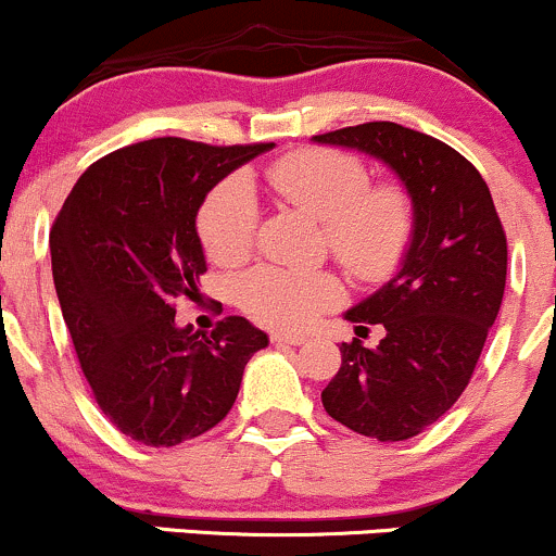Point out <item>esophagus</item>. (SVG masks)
<instances>
[{"instance_id": "esophagus-1", "label": "esophagus", "mask_w": 556, "mask_h": 556, "mask_svg": "<svg viewBox=\"0 0 556 556\" xmlns=\"http://www.w3.org/2000/svg\"><path fill=\"white\" fill-rule=\"evenodd\" d=\"M273 344H289V348H302V344H307L309 339L304 337V333H289V331H276L270 337Z\"/></svg>"}]
</instances>
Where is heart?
<instances>
[{
  "label": "heart",
  "instance_id": "heart-1",
  "mask_svg": "<svg viewBox=\"0 0 556 556\" xmlns=\"http://www.w3.org/2000/svg\"><path fill=\"white\" fill-rule=\"evenodd\" d=\"M267 185L283 204L324 225L328 252L355 278H381L395 267L410 236V201L397 185L368 188L366 166L331 151H296L267 169ZM256 199L243 180L212 190L199 212V236L217 265H241L256 236ZM241 307L273 328L307 326L339 300V283L324 270L262 265L238 286Z\"/></svg>",
  "mask_w": 556,
  "mask_h": 556
}]
</instances>
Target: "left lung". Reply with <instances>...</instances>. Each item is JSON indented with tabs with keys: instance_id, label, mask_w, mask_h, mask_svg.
<instances>
[{
	"instance_id": "obj_1",
	"label": "left lung",
	"mask_w": 556,
	"mask_h": 556,
	"mask_svg": "<svg viewBox=\"0 0 556 556\" xmlns=\"http://www.w3.org/2000/svg\"><path fill=\"white\" fill-rule=\"evenodd\" d=\"M387 166L414 208L397 273L344 313L355 333L384 328L376 348L342 342V368L320 392L352 432L381 443L408 440L467 390L506 286V236L491 190L462 153L392 122L315 135Z\"/></svg>"
}]
</instances>
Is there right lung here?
I'll return each instance as SVG.
<instances>
[{
    "instance_id": "obj_1",
    "label": "right lung",
    "mask_w": 556,
    "mask_h": 556,
    "mask_svg": "<svg viewBox=\"0 0 556 556\" xmlns=\"http://www.w3.org/2000/svg\"><path fill=\"white\" fill-rule=\"evenodd\" d=\"M273 148L135 142L94 161L58 214L50 252L63 320L100 410L137 443L208 432L270 342L238 315L212 333L180 328L175 300L193 296L206 273L195 217L208 190Z\"/></svg>"
}]
</instances>
